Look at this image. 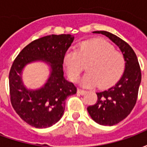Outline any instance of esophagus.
Listing matches in <instances>:
<instances>
[{"mask_svg":"<svg viewBox=\"0 0 147 147\" xmlns=\"http://www.w3.org/2000/svg\"><path fill=\"white\" fill-rule=\"evenodd\" d=\"M77 93H78V94H81V95H83V94L86 93V91H85V90H83L78 89V90H77Z\"/></svg>","mask_w":147,"mask_h":147,"instance_id":"esophagus-1","label":"esophagus"}]
</instances>
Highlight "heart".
Instances as JSON below:
<instances>
[{"label": "heart", "instance_id": "obj_1", "mask_svg": "<svg viewBox=\"0 0 147 147\" xmlns=\"http://www.w3.org/2000/svg\"><path fill=\"white\" fill-rule=\"evenodd\" d=\"M64 64L68 76L77 81L86 66L88 72L83 76V86L105 88L117 82L123 74L125 59L113 45L102 39L86 41L81 43L77 51L67 52L64 57Z\"/></svg>", "mask_w": 147, "mask_h": 147}]
</instances>
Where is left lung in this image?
Returning <instances> with one entry per match:
<instances>
[{
	"label": "left lung",
	"instance_id": "8db88e82",
	"mask_svg": "<svg viewBox=\"0 0 147 147\" xmlns=\"http://www.w3.org/2000/svg\"><path fill=\"white\" fill-rule=\"evenodd\" d=\"M102 34L119 47L125 59V67L122 76L113 86L96 93L98 101L87 107L90 116L96 123L113 126L125 119L136 105L141 83V70L136 54L127 42L113 34L100 30Z\"/></svg>",
	"mask_w": 147,
	"mask_h": 147
}]
</instances>
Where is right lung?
<instances>
[{
	"label": "right lung",
	"instance_id": "add662e5",
	"mask_svg": "<svg viewBox=\"0 0 147 147\" xmlns=\"http://www.w3.org/2000/svg\"><path fill=\"white\" fill-rule=\"evenodd\" d=\"M74 41L71 34H50L30 42L23 49L11 65L9 88L12 107L21 119L37 128H46L61 120L65 99L76 94V87L64 76L63 63L66 52ZM44 62L50 76L38 89H28L22 81L27 64Z\"/></svg>",
	"mask_w": 147,
	"mask_h": 147
}]
</instances>
